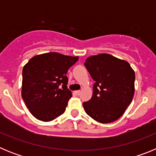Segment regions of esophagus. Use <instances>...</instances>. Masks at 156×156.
<instances>
[{
  "label": "esophagus",
  "mask_w": 156,
  "mask_h": 156,
  "mask_svg": "<svg viewBox=\"0 0 156 156\" xmlns=\"http://www.w3.org/2000/svg\"><path fill=\"white\" fill-rule=\"evenodd\" d=\"M75 94L76 95H80V90H76Z\"/></svg>",
  "instance_id": "esophagus-1"
}]
</instances>
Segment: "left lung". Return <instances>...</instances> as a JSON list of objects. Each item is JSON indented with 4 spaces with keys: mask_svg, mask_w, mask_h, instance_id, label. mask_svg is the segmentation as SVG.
<instances>
[{
    "mask_svg": "<svg viewBox=\"0 0 156 156\" xmlns=\"http://www.w3.org/2000/svg\"><path fill=\"white\" fill-rule=\"evenodd\" d=\"M84 66L95 81L91 99L83 103L86 113L101 123L117 120L133 98L134 71L127 62L109 54L90 56Z\"/></svg>",
    "mask_w": 156,
    "mask_h": 156,
    "instance_id": "8db88e82",
    "label": "left lung"
}]
</instances>
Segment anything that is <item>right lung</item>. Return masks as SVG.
Here are the masks:
<instances>
[{"label": "right lung", "instance_id": "right-lung-1", "mask_svg": "<svg viewBox=\"0 0 156 156\" xmlns=\"http://www.w3.org/2000/svg\"><path fill=\"white\" fill-rule=\"evenodd\" d=\"M78 59L79 57L49 52L34 56L25 65L22 98L37 119L49 122L64 113L73 95L66 86V73Z\"/></svg>", "mask_w": 156, "mask_h": 156}]
</instances>
